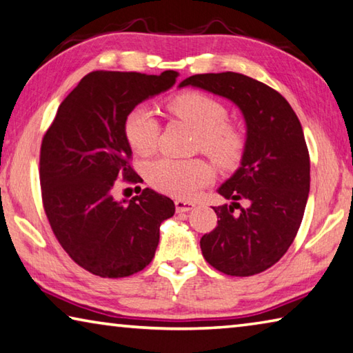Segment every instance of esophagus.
<instances>
[{"label":"esophagus","mask_w":353,"mask_h":353,"mask_svg":"<svg viewBox=\"0 0 353 353\" xmlns=\"http://www.w3.org/2000/svg\"><path fill=\"white\" fill-rule=\"evenodd\" d=\"M175 206H176V212H189L192 211V209H195V203L186 201V200H176Z\"/></svg>","instance_id":"1"}]
</instances>
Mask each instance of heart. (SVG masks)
I'll return each instance as SVG.
<instances>
[{
    "mask_svg": "<svg viewBox=\"0 0 353 353\" xmlns=\"http://www.w3.org/2000/svg\"><path fill=\"white\" fill-rule=\"evenodd\" d=\"M169 110L195 130V145L211 157L215 164L230 169L242 158L243 136L226 123L228 111L215 99L200 92H186L173 97ZM123 132L136 153L150 154L157 148L159 123L150 108L136 107L130 111ZM212 175L211 165L201 159L159 158L147 165V180L154 189L181 199L195 195L212 180Z\"/></svg>",
    "mask_w": 353,
    "mask_h": 353,
    "instance_id": "obj_1",
    "label": "heart"
}]
</instances>
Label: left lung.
I'll return each mask as SVG.
<instances>
[{
    "mask_svg": "<svg viewBox=\"0 0 353 353\" xmlns=\"http://www.w3.org/2000/svg\"><path fill=\"white\" fill-rule=\"evenodd\" d=\"M184 86L231 101L246 125L240 167L217 189L231 203L214 208L217 226L200 240L203 256L228 276L262 273L285 254L304 217L310 157L301 122L279 92L243 74H196Z\"/></svg>",
    "mask_w": 353,
    "mask_h": 353,
    "instance_id": "8db88e82",
    "label": "left lung"
}]
</instances>
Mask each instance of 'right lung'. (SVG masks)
<instances>
[{
    "label": "right lung",
    "mask_w": 353,
    "mask_h": 353,
    "mask_svg": "<svg viewBox=\"0 0 353 353\" xmlns=\"http://www.w3.org/2000/svg\"><path fill=\"white\" fill-rule=\"evenodd\" d=\"M176 77V71L90 72L60 103L43 138L40 183L49 225L72 261L92 274L117 279L144 270L161 223L175 214L169 196L153 189L132 200H116L113 189L119 176L141 180L128 164V113L170 90Z\"/></svg>",
    "instance_id": "obj_1"
}]
</instances>
